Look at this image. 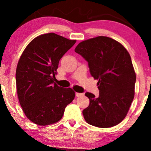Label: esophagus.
<instances>
[{"label":"esophagus","instance_id":"34e87169","mask_svg":"<svg viewBox=\"0 0 151 151\" xmlns=\"http://www.w3.org/2000/svg\"><path fill=\"white\" fill-rule=\"evenodd\" d=\"M83 95H84V93H76V96L77 97H80V96H83Z\"/></svg>","mask_w":151,"mask_h":151}]
</instances>
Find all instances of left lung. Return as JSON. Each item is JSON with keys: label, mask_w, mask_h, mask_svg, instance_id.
Instances as JSON below:
<instances>
[{"label": "left lung", "mask_w": 151, "mask_h": 151, "mask_svg": "<svg viewBox=\"0 0 151 151\" xmlns=\"http://www.w3.org/2000/svg\"><path fill=\"white\" fill-rule=\"evenodd\" d=\"M74 51L88 62L90 74L99 80V97L85 93L89 105L82 111L84 119L99 128L117 125L134 98L136 77L129 53L120 42L105 36L82 41Z\"/></svg>", "instance_id": "1"}]
</instances>
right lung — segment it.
<instances>
[{
	"mask_svg": "<svg viewBox=\"0 0 151 151\" xmlns=\"http://www.w3.org/2000/svg\"><path fill=\"white\" fill-rule=\"evenodd\" d=\"M76 40L53 33L37 36L27 45L17 65V93L22 111L39 126L55 124L73 101L75 92L55 83L59 62Z\"/></svg>",
	"mask_w": 151,
	"mask_h": 151,
	"instance_id": "right-lung-1",
	"label": "right lung"
}]
</instances>
